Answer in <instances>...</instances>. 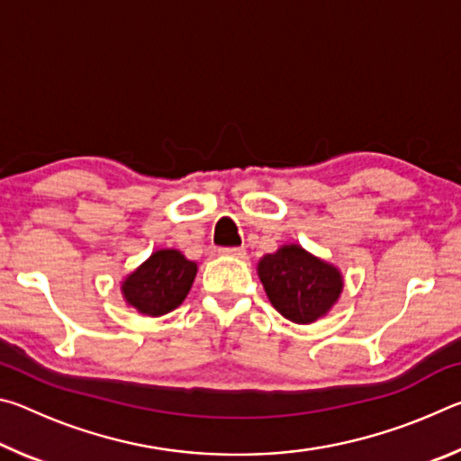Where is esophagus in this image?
Wrapping results in <instances>:
<instances>
[{"mask_svg": "<svg viewBox=\"0 0 461 461\" xmlns=\"http://www.w3.org/2000/svg\"><path fill=\"white\" fill-rule=\"evenodd\" d=\"M220 254L233 256V258H244L246 249L244 248H220Z\"/></svg>", "mask_w": 461, "mask_h": 461, "instance_id": "obj_1", "label": "esophagus"}]
</instances>
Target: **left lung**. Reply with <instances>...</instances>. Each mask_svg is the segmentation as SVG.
Instances as JSON below:
<instances>
[{
  "label": "left lung",
  "mask_w": 461,
  "mask_h": 461,
  "mask_svg": "<svg viewBox=\"0 0 461 461\" xmlns=\"http://www.w3.org/2000/svg\"><path fill=\"white\" fill-rule=\"evenodd\" d=\"M258 275L272 305L294 323H311L323 317L341 293V275L301 246H283L267 254Z\"/></svg>",
  "instance_id": "8db88e82"
}]
</instances>
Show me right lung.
I'll return each instance as SVG.
<instances>
[{"mask_svg":"<svg viewBox=\"0 0 461 461\" xmlns=\"http://www.w3.org/2000/svg\"><path fill=\"white\" fill-rule=\"evenodd\" d=\"M197 275V264L176 249H158L126 278L122 291L131 307L144 315H165L185 301Z\"/></svg>","mask_w":461,"mask_h":461,"instance_id":"right-lung-1","label":"right lung"}]
</instances>
